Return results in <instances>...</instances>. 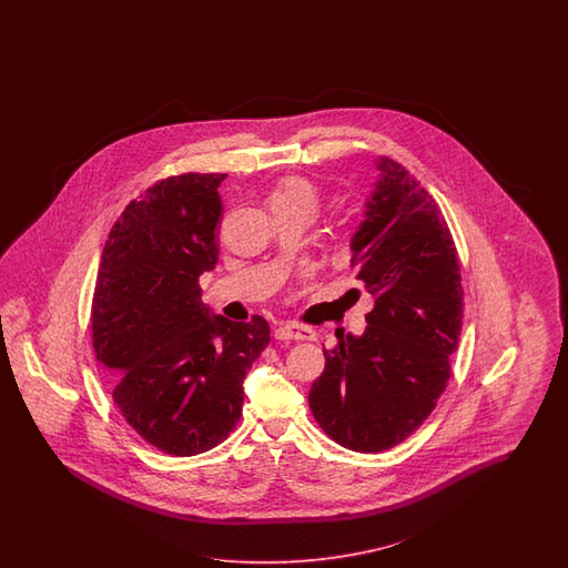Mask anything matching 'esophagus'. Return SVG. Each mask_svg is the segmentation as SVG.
Returning a JSON list of instances; mask_svg holds the SVG:
<instances>
[{"instance_id":"esophagus-1","label":"esophagus","mask_w":568,"mask_h":568,"mask_svg":"<svg viewBox=\"0 0 568 568\" xmlns=\"http://www.w3.org/2000/svg\"><path fill=\"white\" fill-rule=\"evenodd\" d=\"M314 331L297 323H283L275 328V339L278 342H312Z\"/></svg>"}]
</instances>
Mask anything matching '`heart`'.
<instances>
[{
	"label": "heart",
	"mask_w": 568,
	"mask_h": 568,
	"mask_svg": "<svg viewBox=\"0 0 568 568\" xmlns=\"http://www.w3.org/2000/svg\"><path fill=\"white\" fill-rule=\"evenodd\" d=\"M275 197H308L314 202V191L310 187L306 181L302 179H290L285 181L278 191L275 193Z\"/></svg>",
	"instance_id": "heart-1"
}]
</instances>
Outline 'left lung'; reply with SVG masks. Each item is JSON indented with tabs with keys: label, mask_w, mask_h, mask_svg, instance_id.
<instances>
[{
	"label": "left lung",
	"mask_w": 568,
	"mask_h": 568,
	"mask_svg": "<svg viewBox=\"0 0 568 568\" xmlns=\"http://www.w3.org/2000/svg\"><path fill=\"white\" fill-rule=\"evenodd\" d=\"M352 237V266L375 306L362 335H337L310 410L339 446L389 449L433 413L463 328L456 245L437 202L392 158Z\"/></svg>",
	"instance_id": "left-lung-1"
}]
</instances>
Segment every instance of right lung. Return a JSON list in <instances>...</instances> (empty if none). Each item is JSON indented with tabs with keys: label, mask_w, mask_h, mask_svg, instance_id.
<instances>
[{
	"label": "right lung",
	"mask_w": 568,
	"mask_h": 568,
	"mask_svg": "<svg viewBox=\"0 0 568 568\" xmlns=\"http://www.w3.org/2000/svg\"><path fill=\"white\" fill-rule=\"evenodd\" d=\"M224 176H169L124 207L93 292V349L116 377L114 404L172 456L207 452L235 429L245 373L271 342L262 316L233 323L202 302L200 275L219 262Z\"/></svg>",
	"instance_id": "obj_1"
}]
</instances>
